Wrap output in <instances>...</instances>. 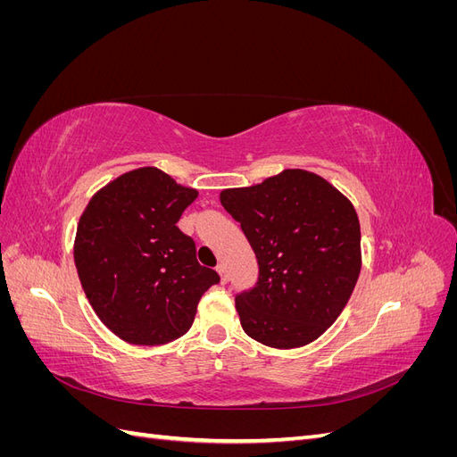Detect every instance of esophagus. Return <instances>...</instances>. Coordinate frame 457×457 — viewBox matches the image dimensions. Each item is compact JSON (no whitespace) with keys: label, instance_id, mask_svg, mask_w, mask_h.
<instances>
[{"label":"esophagus","instance_id":"34e87169","mask_svg":"<svg viewBox=\"0 0 457 457\" xmlns=\"http://www.w3.org/2000/svg\"><path fill=\"white\" fill-rule=\"evenodd\" d=\"M217 272L220 274V282L227 284V282H228V272H227V265H225V262H219V265H217Z\"/></svg>","mask_w":457,"mask_h":457}]
</instances>
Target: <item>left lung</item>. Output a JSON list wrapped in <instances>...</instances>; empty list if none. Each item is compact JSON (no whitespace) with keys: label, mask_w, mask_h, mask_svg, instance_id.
Segmentation results:
<instances>
[{"label":"left lung","mask_w":457,"mask_h":457,"mask_svg":"<svg viewBox=\"0 0 457 457\" xmlns=\"http://www.w3.org/2000/svg\"><path fill=\"white\" fill-rule=\"evenodd\" d=\"M253 247L259 278L237 294L242 328L276 349L303 347L337 320L361 274V223L326 179L286 170L220 192Z\"/></svg>","instance_id":"1"}]
</instances>
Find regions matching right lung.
<instances>
[{
  "label": "right lung",
  "instance_id": "add662e5",
  "mask_svg": "<svg viewBox=\"0 0 457 457\" xmlns=\"http://www.w3.org/2000/svg\"><path fill=\"white\" fill-rule=\"evenodd\" d=\"M196 196L163 171L141 168L96 192L81 215L79 282L96 316L123 341L156 347L185 336L202 295L220 280L177 227Z\"/></svg>",
  "mask_w": 457,
  "mask_h": 457
}]
</instances>
